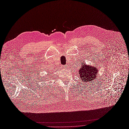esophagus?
I'll list each match as a JSON object with an SVG mask.
<instances>
[{
    "instance_id": "esophagus-1",
    "label": "esophagus",
    "mask_w": 129,
    "mask_h": 129,
    "mask_svg": "<svg viewBox=\"0 0 129 129\" xmlns=\"http://www.w3.org/2000/svg\"><path fill=\"white\" fill-rule=\"evenodd\" d=\"M62 68H66V67H67V66H66V65H63V66H62Z\"/></svg>"
}]
</instances>
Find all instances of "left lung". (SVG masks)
Returning a JSON list of instances; mask_svg holds the SVG:
<instances>
[{"instance_id":"obj_1","label":"left lung","mask_w":129,"mask_h":129,"mask_svg":"<svg viewBox=\"0 0 129 129\" xmlns=\"http://www.w3.org/2000/svg\"><path fill=\"white\" fill-rule=\"evenodd\" d=\"M82 66L79 70V74L81 80L83 83H86L88 82H91L95 79L96 74L98 72V68L89 65L85 64V63H82Z\"/></svg>"}]
</instances>
